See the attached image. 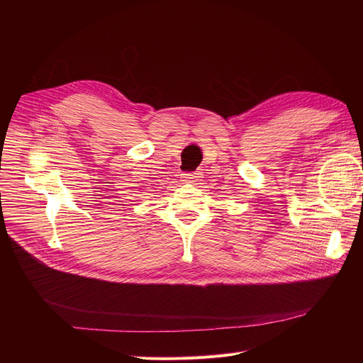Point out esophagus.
<instances>
[{
  "mask_svg": "<svg viewBox=\"0 0 363 363\" xmlns=\"http://www.w3.org/2000/svg\"><path fill=\"white\" fill-rule=\"evenodd\" d=\"M200 179V172L195 171V172H184L182 174V182H186V183H194Z\"/></svg>",
  "mask_w": 363,
  "mask_h": 363,
  "instance_id": "esophagus-1",
  "label": "esophagus"
}]
</instances>
